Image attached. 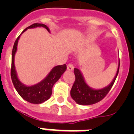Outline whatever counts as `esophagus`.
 Masks as SVG:
<instances>
[{"mask_svg":"<svg viewBox=\"0 0 134 134\" xmlns=\"http://www.w3.org/2000/svg\"><path fill=\"white\" fill-rule=\"evenodd\" d=\"M67 69H68V70H69V71H71V70H73V69H74V65H72V64H71V63L68 64V65H67Z\"/></svg>","mask_w":134,"mask_h":134,"instance_id":"esophagus-1","label":"esophagus"}]
</instances>
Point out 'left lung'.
<instances>
[{
  "label": "left lung",
  "instance_id": "8db88e82",
  "mask_svg": "<svg viewBox=\"0 0 134 134\" xmlns=\"http://www.w3.org/2000/svg\"><path fill=\"white\" fill-rule=\"evenodd\" d=\"M120 69V62L116 75L109 86L100 90H94L86 84L81 72L77 68H74L75 81L71 89V98L80 105H91L100 102L110 91L116 79Z\"/></svg>",
  "mask_w": 134,
  "mask_h": 134
}]
</instances>
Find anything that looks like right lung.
Instances as JSON below:
<instances>
[{
    "mask_svg": "<svg viewBox=\"0 0 134 134\" xmlns=\"http://www.w3.org/2000/svg\"><path fill=\"white\" fill-rule=\"evenodd\" d=\"M36 27H44L49 32V29L46 25L43 24H33L26 28L22 32H25L28 28H33ZM21 33V34H22ZM18 37L14 44L12 53V67H11V78L14 86L19 95L24 99L31 104H42L45 101L48 100L52 94V88L55 83L58 81L67 69V65H58L55 66L50 71L47 76L39 83L32 86H26L20 82L16 75V71L14 67V55L17 49L18 41L21 36Z\"/></svg>",
    "mask_w": 134,
    "mask_h": 134,
    "instance_id": "obj_1",
    "label": "right lung"
}]
</instances>
